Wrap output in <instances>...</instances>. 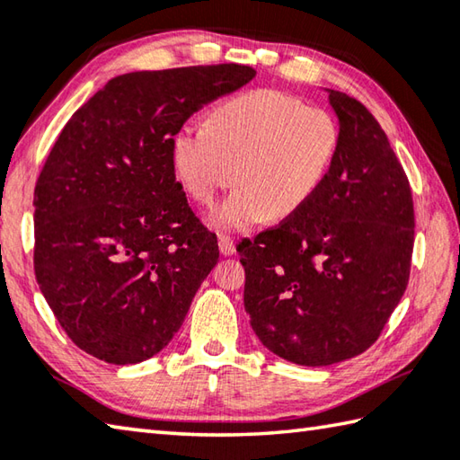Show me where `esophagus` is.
I'll return each instance as SVG.
<instances>
[{
  "instance_id": "34e87169",
  "label": "esophagus",
  "mask_w": 460,
  "mask_h": 460,
  "mask_svg": "<svg viewBox=\"0 0 460 460\" xmlns=\"http://www.w3.org/2000/svg\"><path fill=\"white\" fill-rule=\"evenodd\" d=\"M219 251H221V255H225V257L233 255V253H235V241L221 235L219 237Z\"/></svg>"
}]
</instances>
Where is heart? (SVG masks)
Segmentation results:
<instances>
[{
    "label": "heart",
    "instance_id": "1",
    "mask_svg": "<svg viewBox=\"0 0 460 460\" xmlns=\"http://www.w3.org/2000/svg\"><path fill=\"white\" fill-rule=\"evenodd\" d=\"M339 143L329 111L277 89H255L213 110L205 128L179 131L173 165L201 205L235 181L239 189L209 215V225L241 231L301 211L329 175Z\"/></svg>",
    "mask_w": 460,
    "mask_h": 460
}]
</instances>
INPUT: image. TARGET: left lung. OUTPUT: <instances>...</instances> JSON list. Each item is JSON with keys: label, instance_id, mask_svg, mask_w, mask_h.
<instances>
[{"label": "left lung", "instance_id": "8db88e82", "mask_svg": "<svg viewBox=\"0 0 460 460\" xmlns=\"http://www.w3.org/2000/svg\"><path fill=\"white\" fill-rule=\"evenodd\" d=\"M341 143L313 199L237 251L245 311L271 353L305 367L361 355L407 289L415 209L409 179L379 121L329 92Z\"/></svg>", "mask_w": 460, "mask_h": 460}]
</instances>
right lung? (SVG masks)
I'll return each instance as SVG.
<instances>
[{"instance_id": "1", "label": "right lung", "mask_w": 460, "mask_h": 460, "mask_svg": "<svg viewBox=\"0 0 460 460\" xmlns=\"http://www.w3.org/2000/svg\"><path fill=\"white\" fill-rule=\"evenodd\" d=\"M255 77L239 63L133 71L71 115L35 183L33 269L74 343L111 365L157 355L219 261L175 179L183 123Z\"/></svg>"}]
</instances>
